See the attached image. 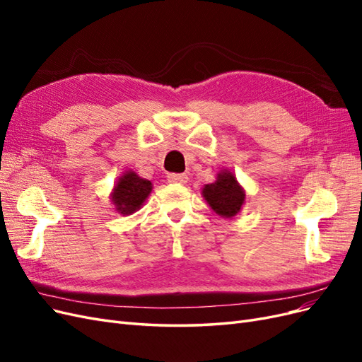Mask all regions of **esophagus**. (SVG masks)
I'll list each match as a JSON object with an SVG mask.
<instances>
[{
  "instance_id": "obj_1",
  "label": "esophagus",
  "mask_w": 362,
  "mask_h": 362,
  "mask_svg": "<svg viewBox=\"0 0 362 362\" xmlns=\"http://www.w3.org/2000/svg\"><path fill=\"white\" fill-rule=\"evenodd\" d=\"M168 180L169 182H173V184H185L189 181V177L185 173H169Z\"/></svg>"
}]
</instances>
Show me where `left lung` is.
I'll list each match as a JSON object with an SVG mask.
<instances>
[{"label":"left lung","instance_id":"left-lung-1","mask_svg":"<svg viewBox=\"0 0 362 362\" xmlns=\"http://www.w3.org/2000/svg\"><path fill=\"white\" fill-rule=\"evenodd\" d=\"M202 196L216 214L229 218L242 210L246 193L238 184L234 173L225 169L217 173V180L214 182L204 185Z\"/></svg>","mask_w":362,"mask_h":362}]
</instances>
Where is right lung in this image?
I'll list each match as a JSON object with an SVG mask.
<instances>
[{
    "label": "right lung",
    "mask_w": 362,
    "mask_h": 362,
    "mask_svg": "<svg viewBox=\"0 0 362 362\" xmlns=\"http://www.w3.org/2000/svg\"><path fill=\"white\" fill-rule=\"evenodd\" d=\"M152 192V182L149 180L140 178L133 170H127L120 177L110 194L116 211L128 216L137 211L144 205L149 193Z\"/></svg>",
    "instance_id": "right-lung-1"
}]
</instances>
